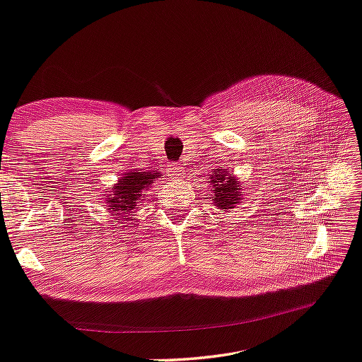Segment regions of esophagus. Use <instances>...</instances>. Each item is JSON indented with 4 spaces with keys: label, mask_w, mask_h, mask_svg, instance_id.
Returning a JSON list of instances; mask_svg holds the SVG:
<instances>
[{
    "label": "esophagus",
    "mask_w": 362,
    "mask_h": 362,
    "mask_svg": "<svg viewBox=\"0 0 362 362\" xmlns=\"http://www.w3.org/2000/svg\"><path fill=\"white\" fill-rule=\"evenodd\" d=\"M183 168H182V164L180 163H173V164H169V168H168V174L170 175V177H179L183 170H182Z\"/></svg>",
    "instance_id": "1"
}]
</instances>
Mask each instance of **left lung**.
Returning a JSON list of instances; mask_svg holds the SVG:
<instances>
[{"label": "left lung", "instance_id": "obj_1", "mask_svg": "<svg viewBox=\"0 0 362 362\" xmlns=\"http://www.w3.org/2000/svg\"><path fill=\"white\" fill-rule=\"evenodd\" d=\"M210 189L214 194V204L221 212L231 210L233 207L245 199V189L240 187L235 177L229 174L228 169H215L210 175Z\"/></svg>", "mask_w": 362, "mask_h": 362}]
</instances>
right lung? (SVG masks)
Wrapping results in <instances>:
<instances>
[{
    "instance_id": "obj_1",
    "label": "right lung",
    "mask_w": 362,
    "mask_h": 362,
    "mask_svg": "<svg viewBox=\"0 0 362 362\" xmlns=\"http://www.w3.org/2000/svg\"><path fill=\"white\" fill-rule=\"evenodd\" d=\"M160 179V174L155 170H137L131 169L120 177L117 185L106 196V209L112 215L122 216L123 214H134L139 209L144 196L152 187V183ZM131 218V216H129Z\"/></svg>"
}]
</instances>
